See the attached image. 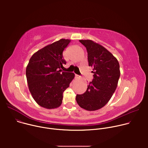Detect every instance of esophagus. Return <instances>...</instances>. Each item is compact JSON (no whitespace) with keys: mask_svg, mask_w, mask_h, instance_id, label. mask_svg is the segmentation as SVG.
Segmentation results:
<instances>
[{"mask_svg":"<svg viewBox=\"0 0 148 148\" xmlns=\"http://www.w3.org/2000/svg\"><path fill=\"white\" fill-rule=\"evenodd\" d=\"M75 78H79V76L78 75H77V74H75Z\"/></svg>","mask_w":148,"mask_h":148,"instance_id":"obj_1","label":"esophagus"}]
</instances>
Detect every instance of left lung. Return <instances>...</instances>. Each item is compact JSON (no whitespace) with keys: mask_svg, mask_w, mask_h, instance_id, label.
Segmentation results:
<instances>
[{"mask_svg":"<svg viewBox=\"0 0 148 148\" xmlns=\"http://www.w3.org/2000/svg\"><path fill=\"white\" fill-rule=\"evenodd\" d=\"M86 47L89 66L92 67L94 78L83 94L76 101L82 108L92 111L106 105L114 93L120 77L117 59L105 47L91 40H80Z\"/></svg>","mask_w":148,"mask_h":148,"instance_id":"8db88e82","label":"left lung"}]
</instances>
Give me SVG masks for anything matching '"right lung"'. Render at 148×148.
Wrapping results in <instances>:
<instances>
[{"instance_id":"add662e5","label":"right lung","mask_w":148,"mask_h":148,"mask_svg":"<svg viewBox=\"0 0 148 148\" xmlns=\"http://www.w3.org/2000/svg\"><path fill=\"white\" fill-rule=\"evenodd\" d=\"M70 41L60 39L36 52L29 60L26 70L29 89L34 101L42 107H59L63 92L74 78L73 73L61 70L66 64L62 51Z\"/></svg>"}]
</instances>
